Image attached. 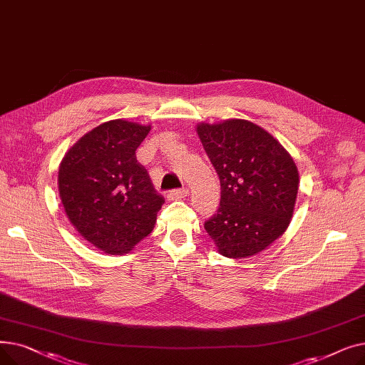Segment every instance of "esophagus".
Here are the masks:
<instances>
[{
  "instance_id": "34e87169",
  "label": "esophagus",
  "mask_w": 365,
  "mask_h": 365,
  "mask_svg": "<svg viewBox=\"0 0 365 365\" xmlns=\"http://www.w3.org/2000/svg\"><path fill=\"white\" fill-rule=\"evenodd\" d=\"M187 195V189L186 187H180V189H171L168 190V198L170 200H179V198H185Z\"/></svg>"
}]
</instances>
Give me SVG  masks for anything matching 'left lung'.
<instances>
[{"instance_id":"8db88e82","label":"left lung","mask_w":365,"mask_h":365,"mask_svg":"<svg viewBox=\"0 0 365 365\" xmlns=\"http://www.w3.org/2000/svg\"><path fill=\"white\" fill-rule=\"evenodd\" d=\"M220 180V207L204 227L225 257L253 256L281 237L293 216L297 167L282 145L245 120L200 124Z\"/></svg>"}]
</instances>
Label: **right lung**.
<instances>
[{
    "mask_svg": "<svg viewBox=\"0 0 365 365\" xmlns=\"http://www.w3.org/2000/svg\"><path fill=\"white\" fill-rule=\"evenodd\" d=\"M150 125L112 120L76 142L59 168V194L68 219L88 242L124 255L148 237L164 197L153 187L136 149Z\"/></svg>",
    "mask_w": 365,
    "mask_h": 365,
    "instance_id": "add662e5",
    "label": "right lung"
}]
</instances>
